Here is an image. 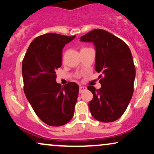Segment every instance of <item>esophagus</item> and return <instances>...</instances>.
<instances>
[{
    "mask_svg": "<svg viewBox=\"0 0 154 154\" xmlns=\"http://www.w3.org/2000/svg\"><path fill=\"white\" fill-rule=\"evenodd\" d=\"M87 90V88L85 87V86H83V85H80L79 86V93H82L83 91H86Z\"/></svg>",
    "mask_w": 154,
    "mask_h": 154,
    "instance_id": "1",
    "label": "esophagus"
}]
</instances>
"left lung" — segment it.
Instances as JSON below:
<instances>
[{"label":"left lung","instance_id":"1","mask_svg":"<svg viewBox=\"0 0 154 154\" xmlns=\"http://www.w3.org/2000/svg\"><path fill=\"white\" fill-rule=\"evenodd\" d=\"M80 41L95 48V68L101 88H88L93 94L88 103L92 116L102 122H111L122 116L133 94L135 67L130 48L109 32L95 29L83 35Z\"/></svg>","mask_w":154,"mask_h":154}]
</instances>
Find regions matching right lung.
<instances>
[{
	"label": "right lung",
	"mask_w": 154,
	"mask_h": 154,
	"mask_svg": "<svg viewBox=\"0 0 154 154\" xmlns=\"http://www.w3.org/2000/svg\"><path fill=\"white\" fill-rule=\"evenodd\" d=\"M75 36L48 33L32 40L22 61L24 91L33 110L44 123L59 127L73 117L79 86L56 82L61 66L62 49Z\"/></svg>",
	"instance_id": "1"
}]
</instances>
